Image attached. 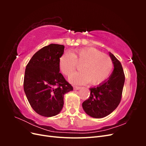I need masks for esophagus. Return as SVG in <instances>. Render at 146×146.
I'll return each mask as SVG.
<instances>
[{"instance_id": "esophagus-1", "label": "esophagus", "mask_w": 146, "mask_h": 146, "mask_svg": "<svg viewBox=\"0 0 146 146\" xmlns=\"http://www.w3.org/2000/svg\"><path fill=\"white\" fill-rule=\"evenodd\" d=\"M80 88H81V87H80V86H74V90H80Z\"/></svg>"}]
</instances>
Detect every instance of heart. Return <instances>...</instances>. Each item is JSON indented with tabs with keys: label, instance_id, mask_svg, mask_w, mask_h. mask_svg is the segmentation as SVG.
Listing matches in <instances>:
<instances>
[{
	"label": "heart",
	"instance_id": "b5f03b06",
	"mask_svg": "<svg viewBox=\"0 0 146 146\" xmlns=\"http://www.w3.org/2000/svg\"><path fill=\"white\" fill-rule=\"evenodd\" d=\"M80 65L81 71L75 73L69 78L70 82L98 85L107 80L111 74L113 63L111 58L93 47H84L70 52H65L59 60L61 72L70 76Z\"/></svg>",
	"mask_w": 146,
	"mask_h": 146
}]
</instances>
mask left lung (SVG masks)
<instances>
[{"label": "left lung", "instance_id": "8db88e82", "mask_svg": "<svg viewBox=\"0 0 146 146\" xmlns=\"http://www.w3.org/2000/svg\"><path fill=\"white\" fill-rule=\"evenodd\" d=\"M110 56L114 65L111 74L104 83L90 88V98L82 104L85 113L94 118H102L111 114L122 98L125 75L120 61L110 52Z\"/></svg>", "mask_w": 146, "mask_h": 146}]
</instances>
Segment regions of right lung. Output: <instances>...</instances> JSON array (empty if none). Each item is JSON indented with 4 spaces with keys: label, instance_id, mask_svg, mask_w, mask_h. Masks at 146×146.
I'll list each match as a JSON object with an SVG mask.
<instances>
[{
    "label": "right lung",
    "instance_id": "right-lung-1",
    "mask_svg": "<svg viewBox=\"0 0 146 146\" xmlns=\"http://www.w3.org/2000/svg\"><path fill=\"white\" fill-rule=\"evenodd\" d=\"M63 45L50 44L35 53L26 66L24 90L31 107L39 115L52 117L59 114L64 95L73 87L60 73L59 60Z\"/></svg>",
    "mask_w": 146,
    "mask_h": 146
}]
</instances>
